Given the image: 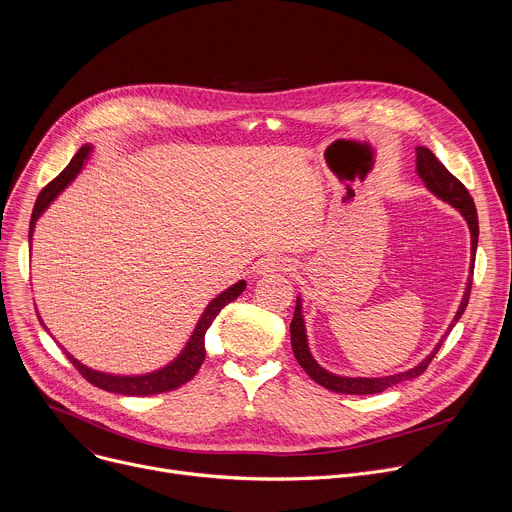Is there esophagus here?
<instances>
[{
  "label": "esophagus",
  "mask_w": 512,
  "mask_h": 512,
  "mask_svg": "<svg viewBox=\"0 0 512 512\" xmlns=\"http://www.w3.org/2000/svg\"><path fill=\"white\" fill-rule=\"evenodd\" d=\"M261 271H291L294 269V265H291L289 259H283V257H269L265 259L261 265H259Z\"/></svg>",
  "instance_id": "obj_1"
}]
</instances>
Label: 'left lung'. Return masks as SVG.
Segmentation results:
<instances>
[{"mask_svg":"<svg viewBox=\"0 0 512 512\" xmlns=\"http://www.w3.org/2000/svg\"><path fill=\"white\" fill-rule=\"evenodd\" d=\"M415 168L417 174L421 178V182L425 184V188L435 194L440 200L448 202L450 206H454L462 216L464 221L468 223L470 229V243H472V259H470V277L466 281V291L462 296L460 308L452 320V324L448 326V332L442 336V340L435 344V348L417 364V367L405 371V373H397V375H389V377H340L334 375L330 371H326L324 367L316 362V358L310 352L308 346V334H306V322H304V314H302V298L296 300V312H294V320L289 324V332H291V348H294L296 360L300 362V367L322 387H326L328 391L334 393H346V395H375V393H383L385 389L415 379L419 377L427 364L433 360V356L440 350L442 342L446 340V336L450 334V330L456 326V322L462 318L468 300H470V289H472V273H474V257H476V247H478V214H476V206L472 196L468 194V190L464 188V184L452 176L446 166L437 160L431 150L423 148V145H417L415 148Z\"/></svg>","mask_w":512,"mask_h":512,"instance_id":"left-lung-1","label":"left lung"}]
</instances>
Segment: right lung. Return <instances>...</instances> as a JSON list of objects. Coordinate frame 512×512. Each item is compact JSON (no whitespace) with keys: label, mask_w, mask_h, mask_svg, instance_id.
I'll use <instances>...</instances> for the list:
<instances>
[{"label":"right lung","mask_w":512,"mask_h":512,"mask_svg":"<svg viewBox=\"0 0 512 512\" xmlns=\"http://www.w3.org/2000/svg\"><path fill=\"white\" fill-rule=\"evenodd\" d=\"M93 152V145H83V148L75 154V158L70 160V164L40 192L36 204H34V210H32V221H30V237L34 233V225L38 218L42 216V212L52 204V200L72 182L79 172L83 170L85 162L89 160ZM247 287V281L241 279L237 281L235 285H231L229 289L221 291L208 306L206 310L202 312L190 340L186 342V346L182 348V352L170 362L166 364V367L154 371V373H145V375H109V373H101V371H95V369H89L87 364L79 362L75 356L68 354V360L75 364V369L89 381L93 383L95 387L99 389H105L109 393H119V395H133V397H145V395H158V393H166V391H172V389H178L182 387L184 383H188L200 369V364L204 362V356H206V350H204V334L206 330L210 328V324L214 322V318L218 316V312H221L227 304H231L233 300H237L243 291ZM40 318V316H38ZM40 324L44 326L42 318H40ZM46 328V326H44Z\"/></svg>","instance_id":"obj_1"}]
</instances>
